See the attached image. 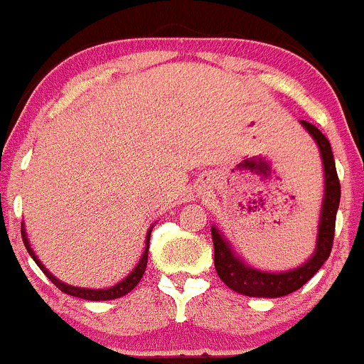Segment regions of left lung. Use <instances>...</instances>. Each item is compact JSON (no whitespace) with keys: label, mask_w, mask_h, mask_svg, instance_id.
I'll list each match as a JSON object with an SVG mask.
<instances>
[{"label":"left lung","mask_w":364,"mask_h":364,"mask_svg":"<svg viewBox=\"0 0 364 364\" xmlns=\"http://www.w3.org/2000/svg\"><path fill=\"white\" fill-rule=\"evenodd\" d=\"M306 131L313 136L322 154L323 177H326V196H323L322 214H320L318 237H316V251L304 265L287 272H262L239 260L230 250L228 242L221 233L212 226V242H214V265L218 276L228 289L250 297H282L296 292L308 279L316 274L323 262L329 258L334 240V225L336 212L340 205V178L336 173L331 143L318 129L309 122L303 120Z\"/></svg>","instance_id":"obj_1"}]
</instances>
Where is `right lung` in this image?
Returning a JSON list of instances; mask_svg holds the SVG:
<instances>
[{
  "mask_svg": "<svg viewBox=\"0 0 364 364\" xmlns=\"http://www.w3.org/2000/svg\"><path fill=\"white\" fill-rule=\"evenodd\" d=\"M21 232H23V242L24 246H26L28 253L31 255V258L35 260V264L38 265V267L42 269V272H44L46 276H48L49 279H51L53 283H55L56 287L61 290V292L68 294V296H74V297H79V299H88V301H111V299H118V297H124L125 294L131 292L132 289H134L136 285L139 283V279L143 278V274H145V269H146V262H149V244H150V230L149 235H146V247H145V253H143L141 260H139V264L136 265L134 271L131 272V274L127 276L125 279H122L120 283H117L114 287H111V289H102V290H93V289H79V287H70V285H65V283H61L60 279H56L55 276L51 274V272L48 271V269L44 267V265L38 262V258L35 257L33 250L30 247V242H28V237L26 233H24V228H21Z\"/></svg>",
  "mask_w": 364,
  "mask_h": 364,
  "instance_id": "add662e5",
  "label": "right lung"
}]
</instances>
